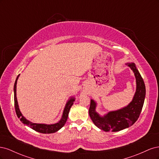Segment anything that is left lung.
Wrapping results in <instances>:
<instances>
[{
	"label": "left lung",
	"instance_id": "8db88e82",
	"mask_svg": "<svg viewBox=\"0 0 159 159\" xmlns=\"http://www.w3.org/2000/svg\"><path fill=\"white\" fill-rule=\"evenodd\" d=\"M127 65L134 72L137 83L136 92L132 102L127 107L110 111L103 117H101L95 111L96 103L94 100L91 99L89 109V116L95 125L103 131L116 132L128 128L137 121L141 114L146 94L145 85L135 64L127 63Z\"/></svg>",
	"mask_w": 159,
	"mask_h": 159
}]
</instances>
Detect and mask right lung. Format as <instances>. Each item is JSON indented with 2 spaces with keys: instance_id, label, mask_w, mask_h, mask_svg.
I'll use <instances>...</instances> for the list:
<instances>
[{
  "instance_id": "1",
  "label": "right lung",
  "mask_w": 159,
  "mask_h": 159,
  "mask_svg": "<svg viewBox=\"0 0 159 159\" xmlns=\"http://www.w3.org/2000/svg\"><path fill=\"white\" fill-rule=\"evenodd\" d=\"M19 75L17 76L16 80L15 81V83H14V107H15V111L17 115V117L20 118V121L25 124L26 125L30 127L31 129H34V131L39 132L41 133H53L60 130L62 127H63L67 119H68V113L70 112V109L72 105L74 104V102L75 101L74 98H71L70 99L68 100V102H67L65 108L64 109L63 115H62L61 119L60 121L55 124H52V125H46V124H38V123H34L32 122H30L27 120L25 117H24L23 115H22L21 112L20 111V109L18 107V102H17V98H16V84H17V80L18 78Z\"/></svg>"
}]
</instances>
